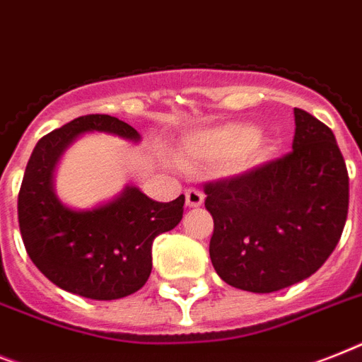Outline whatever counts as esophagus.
Returning a JSON list of instances; mask_svg holds the SVG:
<instances>
[{"label":"esophagus","mask_w":362,"mask_h":362,"mask_svg":"<svg viewBox=\"0 0 362 362\" xmlns=\"http://www.w3.org/2000/svg\"><path fill=\"white\" fill-rule=\"evenodd\" d=\"M204 202V195L199 189H187L186 191V206L187 208H199Z\"/></svg>","instance_id":"1"}]
</instances>
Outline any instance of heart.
<instances>
[{
    "label": "heart",
    "instance_id": "1",
    "mask_svg": "<svg viewBox=\"0 0 362 362\" xmlns=\"http://www.w3.org/2000/svg\"><path fill=\"white\" fill-rule=\"evenodd\" d=\"M189 152L208 160L236 158L240 171H252L269 160L273 152L272 141L260 135L257 128L245 122H230L210 132L197 135Z\"/></svg>",
    "mask_w": 362,
    "mask_h": 362
}]
</instances>
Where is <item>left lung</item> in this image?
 <instances>
[{"label":"left lung","mask_w":362,"mask_h":362,"mask_svg":"<svg viewBox=\"0 0 362 362\" xmlns=\"http://www.w3.org/2000/svg\"><path fill=\"white\" fill-rule=\"evenodd\" d=\"M296 135L281 160L206 184L210 258L227 284L269 293L316 273L342 236L349 178L333 132L293 110Z\"/></svg>","instance_id":"8db88e82"}]
</instances>
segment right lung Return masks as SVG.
Here are the masks:
<instances>
[{"instance_id": "1", "label": "right lung", "mask_w": 362, "mask_h": 362, "mask_svg": "<svg viewBox=\"0 0 362 362\" xmlns=\"http://www.w3.org/2000/svg\"><path fill=\"white\" fill-rule=\"evenodd\" d=\"M85 134H107L139 143V132L110 115H85L38 141L18 193L23 245L55 286L81 298L111 301L137 292L152 272V243L173 230L184 214V195L158 202L137 186L111 201L72 208L55 193V169Z\"/></svg>"}]
</instances>
